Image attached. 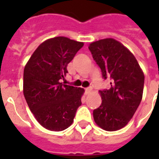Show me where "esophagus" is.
<instances>
[{
    "label": "esophagus",
    "instance_id": "34e87169",
    "mask_svg": "<svg viewBox=\"0 0 159 159\" xmlns=\"http://www.w3.org/2000/svg\"><path fill=\"white\" fill-rule=\"evenodd\" d=\"M92 91V88L91 87H89V88H87V89H85V93H87V94H89V93H90Z\"/></svg>",
    "mask_w": 159,
    "mask_h": 159
}]
</instances>
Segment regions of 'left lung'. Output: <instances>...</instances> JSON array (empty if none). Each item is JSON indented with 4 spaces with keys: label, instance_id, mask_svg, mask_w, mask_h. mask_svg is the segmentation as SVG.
Instances as JSON below:
<instances>
[{
    "label": "left lung",
    "instance_id": "8db88e82",
    "mask_svg": "<svg viewBox=\"0 0 159 159\" xmlns=\"http://www.w3.org/2000/svg\"><path fill=\"white\" fill-rule=\"evenodd\" d=\"M89 49L102 77L111 79L109 89L100 90L102 103L93 110V119L101 129L116 131L127 125L140 105L143 71L133 53L112 38L92 42Z\"/></svg>",
    "mask_w": 159,
    "mask_h": 159
}]
</instances>
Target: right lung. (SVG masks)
Masks as SVG:
<instances>
[{"label":"right lung","instance_id":"right-lung-1","mask_svg":"<svg viewBox=\"0 0 159 159\" xmlns=\"http://www.w3.org/2000/svg\"><path fill=\"white\" fill-rule=\"evenodd\" d=\"M83 42L64 36L51 38L36 49L24 70V95L38 123L52 131L71 125L84 90L60 83Z\"/></svg>","mask_w":159,"mask_h":159}]
</instances>
